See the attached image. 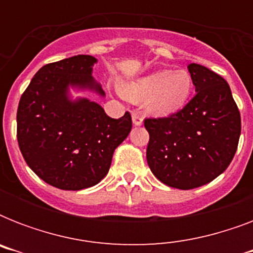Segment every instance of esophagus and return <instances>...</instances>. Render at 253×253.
<instances>
[{
	"label": "esophagus",
	"mask_w": 253,
	"mask_h": 253,
	"mask_svg": "<svg viewBox=\"0 0 253 253\" xmlns=\"http://www.w3.org/2000/svg\"><path fill=\"white\" fill-rule=\"evenodd\" d=\"M132 123H134V126H142L143 125L142 115L138 114V113H132Z\"/></svg>",
	"instance_id": "obj_1"
}]
</instances>
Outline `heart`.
Instances as JSON below:
<instances>
[{"instance_id": "heart-1", "label": "heart", "mask_w": 253, "mask_h": 253, "mask_svg": "<svg viewBox=\"0 0 253 253\" xmlns=\"http://www.w3.org/2000/svg\"><path fill=\"white\" fill-rule=\"evenodd\" d=\"M193 91V77L186 69H160L123 81L121 93L132 103H143L148 114L168 117L182 110Z\"/></svg>"}]
</instances>
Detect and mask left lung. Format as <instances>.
Instances as JSON below:
<instances>
[{"label":"left lung","instance_id":"left-lung-1","mask_svg":"<svg viewBox=\"0 0 253 253\" xmlns=\"http://www.w3.org/2000/svg\"><path fill=\"white\" fill-rule=\"evenodd\" d=\"M196 95L169 118L146 119L147 163L156 178L176 189L208 184L230 166L238 148L240 113L223 77L188 65Z\"/></svg>","mask_w":253,"mask_h":253}]
</instances>
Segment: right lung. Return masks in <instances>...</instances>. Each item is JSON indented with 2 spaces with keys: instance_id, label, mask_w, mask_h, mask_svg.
<instances>
[{
  "instance_id": "obj_1",
  "label": "right lung",
  "mask_w": 253,
  "mask_h": 253,
  "mask_svg": "<svg viewBox=\"0 0 253 253\" xmlns=\"http://www.w3.org/2000/svg\"><path fill=\"white\" fill-rule=\"evenodd\" d=\"M97 61L90 55H77L42 67L18 105V144L27 166L63 190L98 184L132 127L130 113L113 119L99 103L73 97L72 91L105 97L93 77Z\"/></svg>"
}]
</instances>
